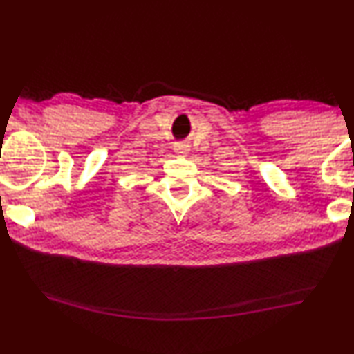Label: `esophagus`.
<instances>
[{"instance_id":"1","label":"esophagus","mask_w":354,"mask_h":354,"mask_svg":"<svg viewBox=\"0 0 354 354\" xmlns=\"http://www.w3.org/2000/svg\"><path fill=\"white\" fill-rule=\"evenodd\" d=\"M187 147H188V146H187L185 143H176V145H175V149L179 150L180 153H185V151H187Z\"/></svg>"}]
</instances>
